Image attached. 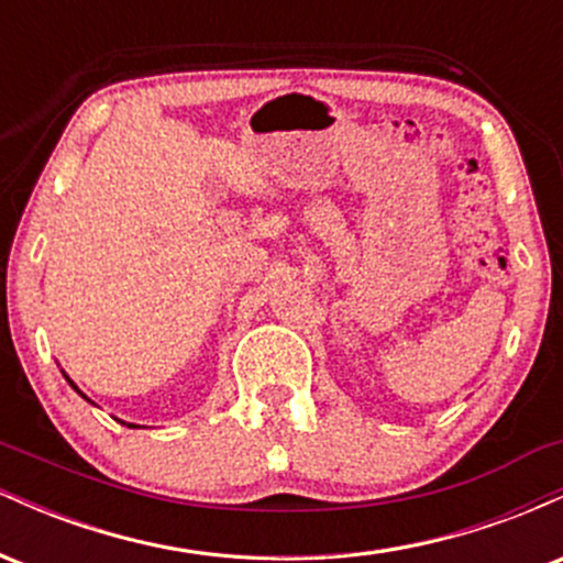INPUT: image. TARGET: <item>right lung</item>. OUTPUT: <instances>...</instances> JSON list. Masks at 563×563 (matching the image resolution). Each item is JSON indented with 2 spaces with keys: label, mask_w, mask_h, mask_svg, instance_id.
Segmentation results:
<instances>
[{
  "label": "right lung",
  "mask_w": 563,
  "mask_h": 563,
  "mask_svg": "<svg viewBox=\"0 0 563 563\" xmlns=\"http://www.w3.org/2000/svg\"><path fill=\"white\" fill-rule=\"evenodd\" d=\"M63 376H66V371H63ZM66 380H68V384H70V386H74V389H76V391H79V394H81V397H84V399H87V402H92V399H89V397H87V394H84V391L79 389V386H76V384H74V380H70L68 376H66ZM92 405H95V402H92ZM121 423H126V421H121ZM126 426H129V429H140V426H134V423H126Z\"/></svg>",
  "instance_id": "obj_1"
}]
</instances>
